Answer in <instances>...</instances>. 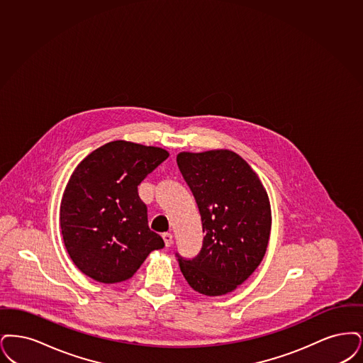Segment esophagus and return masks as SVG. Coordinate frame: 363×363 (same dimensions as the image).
I'll list each match as a JSON object with an SVG mask.
<instances>
[{
	"label": "esophagus",
	"instance_id": "obj_1",
	"mask_svg": "<svg viewBox=\"0 0 363 363\" xmlns=\"http://www.w3.org/2000/svg\"><path fill=\"white\" fill-rule=\"evenodd\" d=\"M162 240H164L165 247H171L174 244V236L171 233H164L162 235Z\"/></svg>",
	"mask_w": 363,
	"mask_h": 363
}]
</instances>
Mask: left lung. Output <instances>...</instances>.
Listing matches in <instances>:
<instances>
[{"label":"left lung","instance_id":"obj_1","mask_svg":"<svg viewBox=\"0 0 363 363\" xmlns=\"http://www.w3.org/2000/svg\"><path fill=\"white\" fill-rule=\"evenodd\" d=\"M176 161L205 232L201 252L191 260L179 259V266L195 291L210 297L228 294L252 275L267 251V191L250 164L228 149L182 152Z\"/></svg>","mask_w":363,"mask_h":363}]
</instances>
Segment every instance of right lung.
<instances>
[{
	"mask_svg": "<svg viewBox=\"0 0 363 363\" xmlns=\"http://www.w3.org/2000/svg\"><path fill=\"white\" fill-rule=\"evenodd\" d=\"M168 156L156 146L112 141L76 167L63 191L60 225L66 251L82 274L100 284L123 282L164 247L147 226L138 186Z\"/></svg>",
	"mask_w": 363,
	"mask_h": 363,
	"instance_id": "add662e5",
	"label": "right lung"
}]
</instances>
